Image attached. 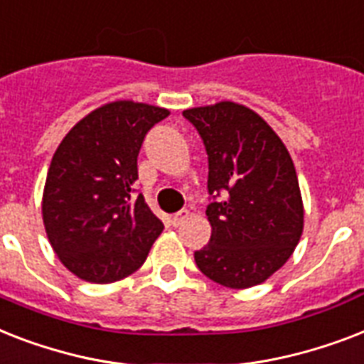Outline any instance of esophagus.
Returning a JSON list of instances; mask_svg holds the SVG:
<instances>
[{"label": "esophagus", "instance_id": "obj_1", "mask_svg": "<svg viewBox=\"0 0 364 364\" xmlns=\"http://www.w3.org/2000/svg\"><path fill=\"white\" fill-rule=\"evenodd\" d=\"M188 218H190V210L176 212V214L173 216V225L174 228H178V225H182V223H184Z\"/></svg>", "mask_w": 364, "mask_h": 364}]
</instances>
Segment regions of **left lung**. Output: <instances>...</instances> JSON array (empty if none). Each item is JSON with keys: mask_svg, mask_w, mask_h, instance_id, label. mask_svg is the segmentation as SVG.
Returning <instances> with one entry per match:
<instances>
[{"mask_svg": "<svg viewBox=\"0 0 364 364\" xmlns=\"http://www.w3.org/2000/svg\"><path fill=\"white\" fill-rule=\"evenodd\" d=\"M208 154L210 242L196 252L206 278L231 289L269 280L295 252L304 205L286 144L255 110L235 101L186 109Z\"/></svg>", "mask_w": 364, "mask_h": 364, "instance_id": "obj_1", "label": "left lung"}]
</instances>
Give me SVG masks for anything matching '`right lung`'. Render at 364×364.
Returning a JSON list of instances; mask_svg holds the SVG:
<instances>
[{"label": "right lung", "instance_id": "add662e5", "mask_svg": "<svg viewBox=\"0 0 364 364\" xmlns=\"http://www.w3.org/2000/svg\"><path fill=\"white\" fill-rule=\"evenodd\" d=\"M167 116L156 105L110 101L78 120L52 156L43 223L58 259L80 280L110 284L133 274L164 231L132 191L144 135Z\"/></svg>", "mask_w": 364, "mask_h": 364}]
</instances>
